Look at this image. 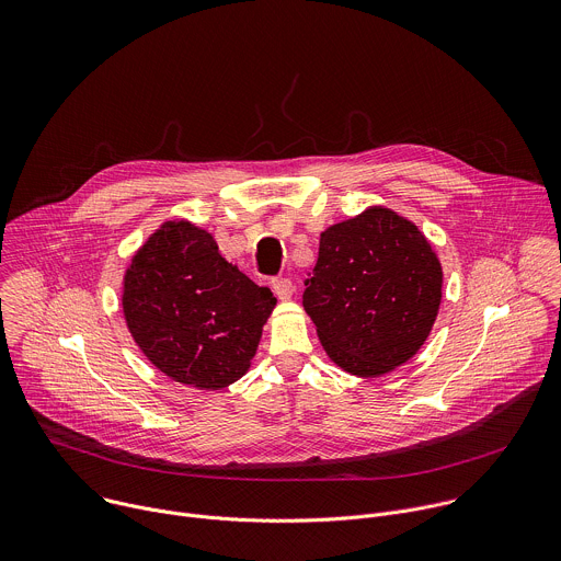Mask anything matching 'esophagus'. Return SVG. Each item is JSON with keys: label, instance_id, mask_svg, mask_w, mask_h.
I'll return each mask as SVG.
<instances>
[{"label": "esophagus", "instance_id": "34e87169", "mask_svg": "<svg viewBox=\"0 0 561 561\" xmlns=\"http://www.w3.org/2000/svg\"><path fill=\"white\" fill-rule=\"evenodd\" d=\"M272 289H274V294H276L280 300H289V298H291V291H294L291 280H289V278H283V276L272 278Z\"/></svg>", "mask_w": 561, "mask_h": 561}]
</instances>
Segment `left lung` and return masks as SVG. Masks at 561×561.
I'll return each instance as SVG.
<instances>
[{
    "label": "left lung",
    "instance_id": "8db88e82",
    "mask_svg": "<svg viewBox=\"0 0 561 561\" xmlns=\"http://www.w3.org/2000/svg\"><path fill=\"white\" fill-rule=\"evenodd\" d=\"M302 307L327 356L378 378L411 360L442 300V265L415 222L374 205L320 234Z\"/></svg>",
    "mask_w": 561,
    "mask_h": 561
}]
</instances>
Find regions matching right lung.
Masks as SVG:
<instances>
[{"label": "right lung", "mask_w": 561, "mask_h": 561, "mask_svg": "<svg viewBox=\"0 0 561 561\" xmlns=\"http://www.w3.org/2000/svg\"><path fill=\"white\" fill-rule=\"evenodd\" d=\"M122 305L135 343L161 374L216 391L248 374L276 298L222 259L207 230L176 218L133 256Z\"/></svg>", "instance_id": "right-lung-1"}]
</instances>
